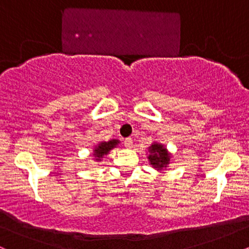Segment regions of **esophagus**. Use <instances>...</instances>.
<instances>
[{
    "label": "esophagus",
    "mask_w": 249,
    "mask_h": 249,
    "mask_svg": "<svg viewBox=\"0 0 249 249\" xmlns=\"http://www.w3.org/2000/svg\"><path fill=\"white\" fill-rule=\"evenodd\" d=\"M124 146L126 147V148H132V146H133L132 139H131V138L125 139V141H124Z\"/></svg>",
    "instance_id": "34e87169"
}]
</instances>
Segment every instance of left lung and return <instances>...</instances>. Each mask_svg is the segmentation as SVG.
<instances>
[{
  "label": "left lung",
  "instance_id": "1",
  "mask_svg": "<svg viewBox=\"0 0 249 249\" xmlns=\"http://www.w3.org/2000/svg\"><path fill=\"white\" fill-rule=\"evenodd\" d=\"M148 161L152 165L153 168L157 171H162L164 168L170 165L171 153L168 152L167 148L160 142H154L150 147H148Z\"/></svg>",
  "mask_w": 249,
  "mask_h": 249
}]
</instances>
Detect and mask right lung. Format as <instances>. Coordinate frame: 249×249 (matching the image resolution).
<instances>
[{"label":"right lung","instance_id":"right-lung-1","mask_svg":"<svg viewBox=\"0 0 249 249\" xmlns=\"http://www.w3.org/2000/svg\"><path fill=\"white\" fill-rule=\"evenodd\" d=\"M119 144L118 139H111L108 142H99L97 146H95V150H93V156H95V160L101 161L102 158L104 156L110 152L112 148H115L117 145Z\"/></svg>","mask_w":249,"mask_h":249}]
</instances>
